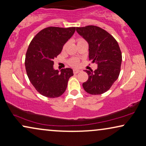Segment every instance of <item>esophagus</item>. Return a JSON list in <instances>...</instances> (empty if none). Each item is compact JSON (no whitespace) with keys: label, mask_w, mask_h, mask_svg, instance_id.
Instances as JSON below:
<instances>
[{"label":"esophagus","mask_w":146,"mask_h":146,"mask_svg":"<svg viewBox=\"0 0 146 146\" xmlns=\"http://www.w3.org/2000/svg\"><path fill=\"white\" fill-rule=\"evenodd\" d=\"M80 71L79 70H77V69H74L73 70V73L74 74H77L78 73H79Z\"/></svg>","instance_id":"esophagus-1"}]
</instances>
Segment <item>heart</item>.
Wrapping results in <instances>:
<instances>
[{
    "label": "heart",
    "mask_w": 146,
    "mask_h": 146,
    "mask_svg": "<svg viewBox=\"0 0 146 146\" xmlns=\"http://www.w3.org/2000/svg\"><path fill=\"white\" fill-rule=\"evenodd\" d=\"M84 41H85V40H83V38H79V39H77V42L78 44V43L84 42ZM68 63L69 65H71V66L77 67V66H79V60L77 58H71L69 59Z\"/></svg>",
    "instance_id": "1"
}]
</instances>
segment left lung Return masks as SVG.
Masks as SVG:
<instances>
[{"mask_svg": "<svg viewBox=\"0 0 146 146\" xmlns=\"http://www.w3.org/2000/svg\"><path fill=\"white\" fill-rule=\"evenodd\" d=\"M78 34L89 44V60L96 63V70H85L89 79L83 89L91 94H101L109 90L118 78L122 53L117 41L111 34L96 26L77 27Z\"/></svg>", "mask_w": 146, "mask_h": 146, "instance_id": "left-lung-1", "label": "left lung"}]
</instances>
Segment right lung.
Listing matches in <instances>:
<instances>
[{
    "label": "right lung",
    "mask_w": 146,
    "mask_h": 146,
    "mask_svg": "<svg viewBox=\"0 0 146 146\" xmlns=\"http://www.w3.org/2000/svg\"><path fill=\"white\" fill-rule=\"evenodd\" d=\"M75 28H46L34 36L28 46L25 58L26 73L30 83L43 96L57 98L62 95L73 75L70 68L62 69L61 72L54 70L53 59L61 52Z\"/></svg>",
    "instance_id": "right-lung-1"
}]
</instances>
